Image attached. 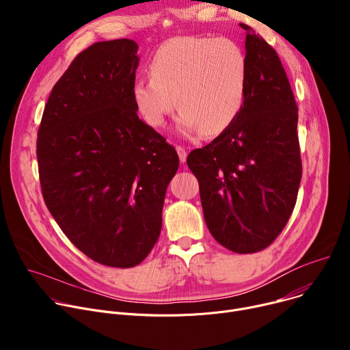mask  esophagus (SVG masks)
Returning <instances> with one entry per match:
<instances>
[{"mask_svg":"<svg viewBox=\"0 0 350 350\" xmlns=\"http://www.w3.org/2000/svg\"><path fill=\"white\" fill-rule=\"evenodd\" d=\"M177 152H178V157H180V162L181 163H184L185 161H187V155H188V151L187 149L184 148V146H181V145H177Z\"/></svg>","mask_w":350,"mask_h":350,"instance_id":"esophagus-1","label":"esophagus"}]
</instances>
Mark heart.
<instances>
[{
	"instance_id": "heart-1",
	"label": "heart",
	"mask_w": 350,
	"mask_h": 350,
	"mask_svg": "<svg viewBox=\"0 0 350 350\" xmlns=\"http://www.w3.org/2000/svg\"><path fill=\"white\" fill-rule=\"evenodd\" d=\"M151 79L138 77L131 96L141 118L162 127L176 105L185 133L212 137L238 118L247 90L249 65L242 46L230 38L174 37L149 59Z\"/></svg>"
}]
</instances>
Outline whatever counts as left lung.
Wrapping results in <instances>:
<instances>
[{
  "label": "left lung",
  "mask_w": 350,
  "mask_h": 350,
  "mask_svg": "<svg viewBox=\"0 0 350 350\" xmlns=\"http://www.w3.org/2000/svg\"><path fill=\"white\" fill-rule=\"evenodd\" d=\"M249 65L235 122L187 165L199 183L206 226L235 254L271 245L286 226L302 178L297 105L275 49L245 23Z\"/></svg>",
  "instance_id": "8db88e82"
}]
</instances>
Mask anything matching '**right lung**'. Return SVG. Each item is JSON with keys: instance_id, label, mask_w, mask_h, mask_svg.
<instances>
[{"instance_id": "obj_1", "label": "right lung", "mask_w": 350, "mask_h": 350, "mask_svg": "<svg viewBox=\"0 0 350 350\" xmlns=\"http://www.w3.org/2000/svg\"><path fill=\"white\" fill-rule=\"evenodd\" d=\"M137 42H95L61 76L37 137L44 202L70 242L94 262L139 265L162 230L178 155L137 115L131 85Z\"/></svg>"}]
</instances>
